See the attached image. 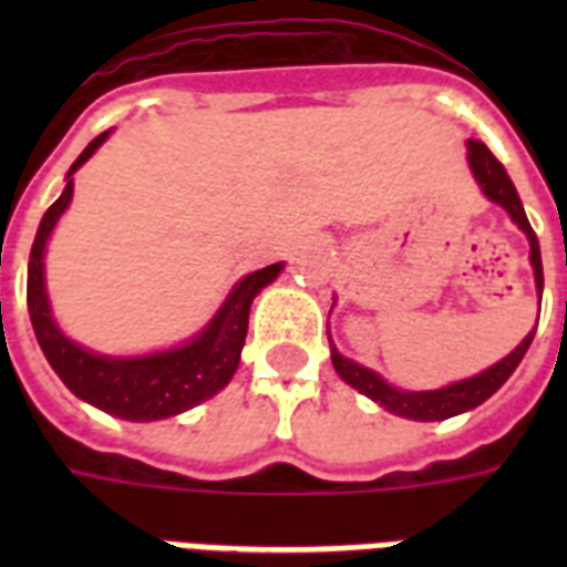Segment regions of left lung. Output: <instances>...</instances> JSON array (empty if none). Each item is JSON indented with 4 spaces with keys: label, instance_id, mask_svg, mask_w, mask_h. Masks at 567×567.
<instances>
[{
    "label": "left lung",
    "instance_id": "obj_1",
    "mask_svg": "<svg viewBox=\"0 0 567 567\" xmlns=\"http://www.w3.org/2000/svg\"><path fill=\"white\" fill-rule=\"evenodd\" d=\"M467 162H471V171H474V179L480 182L483 194L492 199V203L503 205L509 217L518 223V229L529 238V265L536 270V288L538 297H542V288H545V274H542V249H538V238L533 226H529L527 214H524V205H520V196L512 185L509 173L503 167L494 153L483 141H467ZM533 336L536 329L529 332L524 341H520L515 350H512L506 359H501L497 364H492L488 371L476 373L471 379H462V382H453L447 388H439V391H400V388L388 385L385 379L379 373L368 371L362 364H355L353 359H344L332 347V364H336L338 377L344 379L347 385H353L355 391H362L364 396H371L373 403H379L388 412L400 414V417H412V421H447L453 414H462L467 409H476L480 403H485L488 396L497 391V388L512 377V371L518 368L524 353L533 344Z\"/></svg>",
    "mask_w": 567,
    "mask_h": 567
}]
</instances>
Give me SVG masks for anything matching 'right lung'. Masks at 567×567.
<instances>
[{"mask_svg":"<svg viewBox=\"0 0 567 567\" xmlns=\"http://www.w3.org/2000/svg\"><path fill=\"white\" fill-rule=\"evenodd\" d=\"M105 137L109 132H102L84 146V153L75 158L66 173L64 194L49 205L40 220L38 238L31 244L29 256L25 300H29L31 327H34L40 350L52 364V371L75 396H82L84 403L96 405L102 412L123 417V421H162V417L188 412L217 394L220 388L229 385V379L238 371L240 350H244V338H247L249 306L256 300V293L279 276L282 265L261 267L256 274L244 276L231 288L212 323L194 341L176 347V350L117 359V355L91 353L70 341L58 329L52 309H49L47 282H43V252H47V240L55 229L58 217L73 199V173L100 150Z\"/></svg>","mask_w":567,"mask_h":567,"instance_id":"right-lung-1","label":"right lung"}]
</instances>
